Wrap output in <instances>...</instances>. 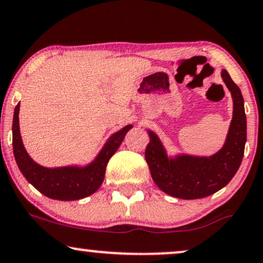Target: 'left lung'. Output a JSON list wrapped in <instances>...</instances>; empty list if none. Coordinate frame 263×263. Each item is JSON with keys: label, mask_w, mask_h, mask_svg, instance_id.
<instances>
[{"label": "left lung", "mask_w": 263, "mask_h": 263, "mask_svg": "<svg viewBox=\"0 0 263 263\" xmlns=\"http://www.w3.org/2000/svg\"><path fill=\"white\" fill-rule=\"evenodd\" d=\"M223 82L232 94L233 119L223 147L210 157L175 154L167 156L162 141L147 129L149 143L145 160L152 179L165 194L182 200H196L213 195L229 183L241 164L246 143V115L240 88L227 69H222Z\"/></svg>", "instance_id": "8db88e82"}]
</instances>
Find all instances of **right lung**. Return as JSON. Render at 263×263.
I'll return each mask as SVG.
<instances>
[{"label":"right lung","instance_id":"obj_1","mask_svg":"<svg viewBox=\"0 0 263 263\" xmlns=\"http://www.w3.org/2000/svg\"><path fill=\"white\" fill-rule=\"evenodd\" d=\"M20 106L17 104L12 125V142L15 162L23 176L46 197L59 201H76L93 195L100 187L110 160L127 132L134 126L127 125L107 138L98 156L87 165L46 167L31 159L25 151L20 129Z\"/></svg>","mask_w":263,"mask_h":263}]
</instances>
